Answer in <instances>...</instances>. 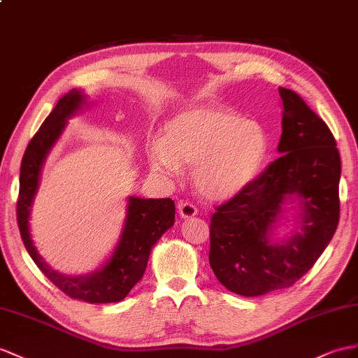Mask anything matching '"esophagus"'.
<instances>
[{
  "mask_svg": "<svg viewBox=\"0 0 358 358\" xmlns=\"http://www.w3.org/2000/svg\"><path fill=\"white\" fill-rule=\"evenodd\" d=\"M177 208H178L180 217H182V219L194 217V216H196V213H198L196 207H195L194 204H192V203H189V201H180Z\"/></svg>",
  "mask_w": 358,
  "mask_h": 358,
  "instance_id": "esophagus-1",
  "label": "esophagus"
}]
</instances>
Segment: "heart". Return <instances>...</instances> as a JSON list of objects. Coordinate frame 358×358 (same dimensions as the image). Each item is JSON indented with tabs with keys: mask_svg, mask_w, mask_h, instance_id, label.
Listing matches in <instances>:
<instances>
[{
	"mask_svg": "<svg viewBox=\"0 0 358 358\" xmlns=\"http://www.w3.org/2000/svg\"><path fill=\"white\" fill-rule=\"evenodd\" d=\"M269 148L268 133L252 119L222 106L189 108L164 124L162 141L148 146L152 169L176 176L192 166L201 196L224 201L255 178Z\"/></svg>",
	"mask_w": 358,
	"mask_h": 358,
	"instance_id": "1",
	"label": "heart"
}]
</instances>
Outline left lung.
Returning a JSON list of instances; mask_svg holds the SVG:
<instances>
[{"instance_id": "obj_1", "label": "left lung", "mask_w": 358, "mask_h": 358, "mask_svg": "<svg viewBox=\"0 0 358 358\" xmlns=\"http://www.w3.org/2000/svg\"><path fill=\"white\" fill-rule=\"evenodd\" d=\"M281 154L210 221L208 262L237 295L286 289L307 273L333 239L341 215V154L328 125L296 92L280 87ZM287 199H298L301 228L282 244L268 236Z\"/></svg>"}]
</instances>
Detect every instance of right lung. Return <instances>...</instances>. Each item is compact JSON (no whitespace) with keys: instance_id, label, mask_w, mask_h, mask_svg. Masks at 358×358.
I'll list each match as a JSON object with an SVG mask.
<instances>
[{"instance_id":"obj_1","label":"right lung","mask_w":358,"mask_h":358,"mask_svg":"<svg viewBox=\"0 0 358 358\" xmlns=\"http://www.w3.org/2000/svg\"><path fill=\"white\" fill-rule=\"evenodd\" d=\"M83 104H86V96L80 90L72 89L59 99L57 106L33 136L21 163L16 216L27 251L54 286L74 299L86 301L90 304H106L122 301L134 284L141 281L152 246L176 221V204L171 198H128L125 225L116 248L104 266L94 273L85 277H66L51 269L43 262L30 236L31 204L39 187L45 159L60 137L68 119L77 113Z\"/></svg>"}]
</instances>
